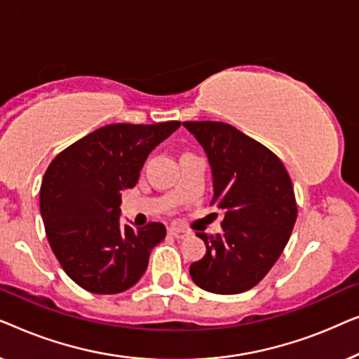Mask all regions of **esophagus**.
Here are the masks:
<instances>
[{
    "instance_id": "34e87169",
    "label": "esophagus",
    "mask_w": 359,
    "mask_h": 359,
    "mask_svg": "<svg viewBox=\"0 0 359 359\" xmlns=\"http://www.w3.org/2000/svg\"><path fill=\"white\" fill-rule=\"evenodd\" d=\"M168 233L175 238H186L189 235V232H186L184 229H180V227H170Z\"/></svg>"
}]
</instances>
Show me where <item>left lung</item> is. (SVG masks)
<instances>
[{"label":"left lung","mask_w":359,"mask_h":359,"mask_svg":"<svg viewBox=\"0 0 359 359\" xmlns=\"http://www.w3.org/2000/svg\"><path fill=\"white\" fill-rule=\"evenodd\" d=\"M183 126L208 154L214 178L210 205L225 212L222 233H198L205 255L191 264L189 274L208 292H245L266 276L291 237L297 217L292 181L271 150L233 126Z\"/></svg>","instance_id":"1"}]
</instances>
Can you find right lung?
I'll return each instance as SVG.
<instances>
[{"mask_svg":"<svg viewBox=\"0 0 359 359\" xmlns=\"http://www.w3.org/2000/svg\"><path fill=\"white\" fill-rule=\"evenodd\" d=\"M181 126L109 124L60 151L43 175L41 214L58 263L78 286L117 294L145 273L166 229L119 222L122 189L134 188L147 156Z\"/></svg>","mask_w":359,"mask_h":359,"instance_id":"add662e5","label":"right lung"}]
</instances>
